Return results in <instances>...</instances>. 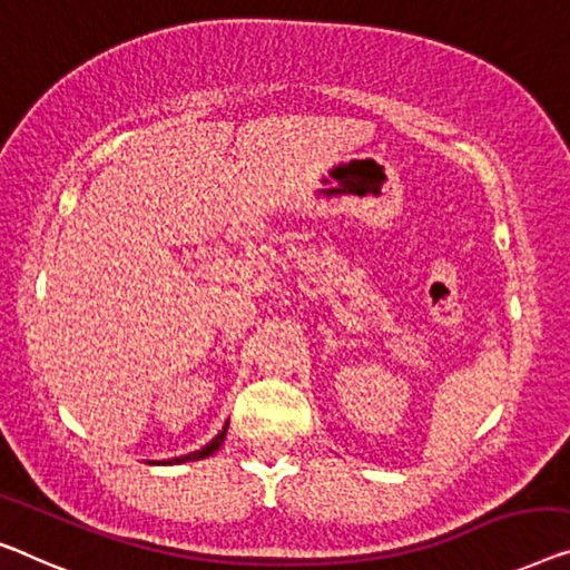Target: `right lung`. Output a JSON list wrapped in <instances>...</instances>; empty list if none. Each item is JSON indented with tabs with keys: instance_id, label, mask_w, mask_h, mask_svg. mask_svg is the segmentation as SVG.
I'll use <instances>...</instances> for the list:
<instances>
[{
	"instance_id": "1",
	"label": "right lung",
	"mask_w": 570,
	"mask_h": 570,
	"mask_svg": "<svg viewBox=\"0 0 570 570\" xmlns=\"http://www.w3.org/2000/svg\"><path fill=\"white\" fill-rule=\"evenodd\" d=\"M226 429H228V424L220 429V432L213 436V440L205 444V448H200V450H195V452H189V455H183V458H171V460H164V463H156V465H179V463H189V460H203V458H210L213 452L216 450H220V444H224V440H226Z\"/></svg>"
}]
</instances>
